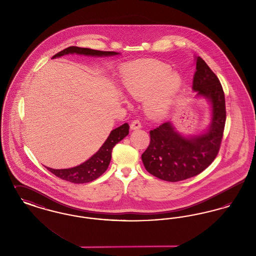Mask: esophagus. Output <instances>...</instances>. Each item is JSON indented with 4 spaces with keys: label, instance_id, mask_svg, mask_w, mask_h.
I'll return each mask as SVG.
<instances>
[{
    "label": "esophagus",
    "instance_id": "obj_1",
    "mask_svg": "<svg viewBox=\"0 0 256 256\" xmlns=\"http://www.w3.org/2000/svg\"><path fill=\"white\" fill-rule=\"evenodd\" d=\"M141 128H142V126H141V122L139 120H134V122L130 124V130H139Z\"/></svg>",
    "mask_w": 256,
    "mask_h": 256
}]
</instances>
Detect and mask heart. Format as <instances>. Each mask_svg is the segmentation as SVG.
Listing matches in <instances>:
<instances>
[{
    "mask_svg": "<svg viewBox=\"0 0 256 256\" xmlns=\"http://www.w3.org/2000/svg\"><path fill=\"white\" fill-rule=\"evenodd\" d=\"M126 91L137 100H145L146 112L152 118H163L170 111L182 80L164 64H137L122 72Z\"/></svg>",
    "mask_w": 256,
    "mask_h": 256,
    "instance_id": "obj_1",
    "label": "heart"
}]
</instances>
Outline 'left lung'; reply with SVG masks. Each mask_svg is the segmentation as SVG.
I'll return each instance as SVG.
<instances>
[{"label": "left lung", "mask_w": 256, "mask_h": 256, "mask_svg": "<svg viewBox=\"0 0 256 256\" xmlns=\"http://www.w3.org/2000/svg\"><path fill=\"white\" fill-rule=\"evenodd\" d=\"M193 91L211 106L206 130L193 136L178 132L170 121L150 132V142L142 154L146 170L162 180L176 182L200 174L219 152L226 124L224 93L217 76L206 61L196 56Z\"/></svg>", "instance_id": "left-lung-1"}]
</instances>
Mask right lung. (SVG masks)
<instances>
[{
	"mask_svg": "<svg viewBox=\"0 0 256 256\" xmlns=\"http://www.w3.org/2000/svg\"><path fill=\"white\" fill-rule=\"evenodd\" d=\"M74 54L88 56H98V58L113 56L119 54V52H104V50L72 46L61 50L58 54H54L52 58H56L66 54ZM128 130H130V126L128 122L113 130L110 132V136L108 137L106 142L100 148L97 152L78 166L69 168V169H52L49 167H47V169L58 178L69 182L87 183L93 182L98 176H100L108 168L113 148L117 143L122 141V139L128 134Z\"/></svg>",
	"mask_w": 256,
	"mask_h": 256,
	"instance_id": "right-lung-1",
	"label": "right lung"
}]
</instances>
